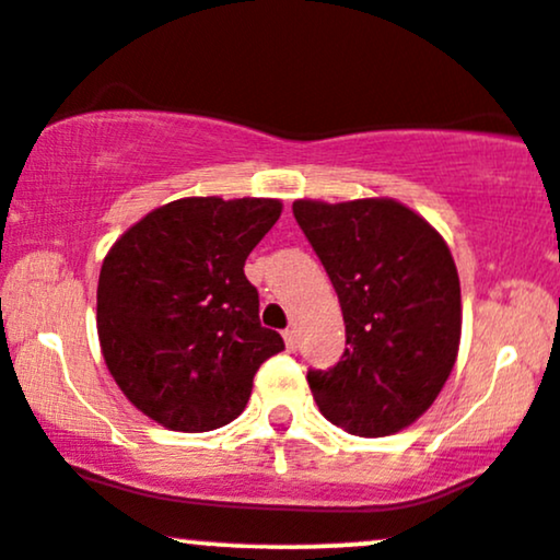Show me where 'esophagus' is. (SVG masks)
I'll return each mask as SVG.
<instances>
[{
    "mask_svg": "<svg viewBox=\"0 0 560 560\" xmlns=\"http://www.w3.org/2000/svg\"><path fill=\"white\" fill-rule=\"evenodd\" d=\"M284 345H287V349H289V352H294V349H298V347H300L298 331H294V328H287V331H284Z\"/></svg>",
    "mask_w": 560,
    "mask_h": 560,
    "instance_id": "34e87169",
    "label": "esophagus"
}]
</instances>
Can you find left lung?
<instances>
[{
	"instance_id": "1",
	"label": "left lung",
	"mask_w": 560,
	"mask_h": 560,
	"mask_svg": "<svg viewBox=\"0 0 560 560\" xmlns=\"http://www.w3.org/2000/svg\"><path fill=\"white\" fill-rule=\"evenodd\" d=\"M294 219L339 294L347 349L310 370L323 417L362 438L394 435L433 407L462 341V287L441 232L394 198H300Z\"/></svg>"
}]
</instances>
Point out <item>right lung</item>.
<instances>
[{"label": "right lung", "mask_w": 560, "mask_h": 560, "mask_svg": "<svg viewBox=\"0 0 560 560\" xmlns=\"http://www.w3.org/2000/svg\"><path fill=\"white\" fill-rule=\"evenodd\" d=\"M281 208L276 198L172 200L135 221L101 262V354L132 407L166 430L232 422L258 368L284 349L260 326L245 276Z\"/></svg>", "instance_id": "add662e5"}]
</instances>
